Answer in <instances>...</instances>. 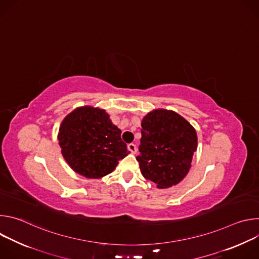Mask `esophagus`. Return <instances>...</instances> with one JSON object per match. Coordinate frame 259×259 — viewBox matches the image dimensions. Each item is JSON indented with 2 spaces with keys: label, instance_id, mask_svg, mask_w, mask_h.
I'll use <instances>...</instances> for the list:
<instances>
[{
  "label": "esophagus",
  "instance_id": "esophagus-1",
  "mask_svg": "<svg viewBox=\"0 0 259 259\" xmlns=\"http://www.w3.org/2000/svg\"><path fill=\"white\" fill-rule=\"evenodd\" d=\"M128 150L132 153V154H136L137 153V146L134 143H129L128 144Z\"/></svg>",
  "mask_w": 259,
  "mask_h": 259
}]
</instances>
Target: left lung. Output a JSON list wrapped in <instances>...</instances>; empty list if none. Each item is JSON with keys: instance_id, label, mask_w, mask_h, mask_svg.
Returning <instances> with one entry per match:
<instances>
[{"instance_id": "left-lung-1", "label": "left lung", "mask_w": 259, "mask_h": 259, "mask_svg": "<svg viewBox=\"0 0 259 259\" xmlns=\"http://www.w3.org/2000/svg\"><path fill=\"white\" fill-rule=\"evenodd\" d=\"M197 147L196 129L173 110L158 108L141 121L136 160L145 179L158 189H168L187 176Z\"/></svg>"}]
</instances>
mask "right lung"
<instances>
[{"mask_svg": "<svg viewBox=\"0 0 259 259\" xmlns=\"http://www.w3.org/2000/svg\"><path fill=\"white\" fill-rule=\"evenodd\" d=\"M104 109L79 106L62 120L58 141L61 154L76 173L99 179L112 173L130 152Z\"/></svg>", "mask_w": 259, "mask_h": 259, "instance_id": "1", "label": "right lung"}]
</instances>
